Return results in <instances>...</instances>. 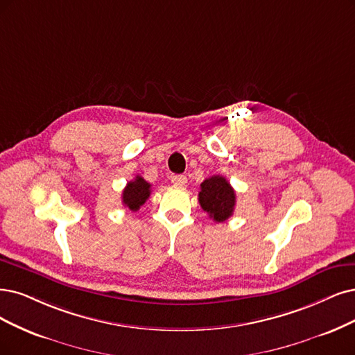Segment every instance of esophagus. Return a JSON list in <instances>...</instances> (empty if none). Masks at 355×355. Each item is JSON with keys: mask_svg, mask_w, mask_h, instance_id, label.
<instances>
[{"mask_svg": "<svg viewBox=\"0 0 355 355\" xmlns=\"http://www.w3.org/2000/svg\"><path fill=\"white\" fill-rule=\"evenodd\" d=\"M171 182H173L174 186L182 187V186L187 184V177L186 175H173V177H171Z\"/></svg>", "mask_w": 355, "mask_h": 355, "instance_id": "1", "label": "esophagus"}]
</instances>
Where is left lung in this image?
Here are the masks:
<instances>
[{
  "label": "left lung",
  "instance_id": "left-lung-1",
  "mask_svg": "<svg viewBox=\"0 0 355 355\" xmlns=\"http://www.w3.org/2000/svg\"><path fill=\"white\" fill-rule=\"evenodd\" d=\"M199 203L215 222H224L234 212L235 191L225 177L214 175L200 184Z\"/></svg>",
  "mask_w": 355,
  "mask_h": 355
}]
</instances>
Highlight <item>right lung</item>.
Returning <instances> with one entry per match:
<instances>
[{
    "mask_svg": "<svg viewBox=\"0 0 355 355\" xmlns=\"http://www.w3.org/2000/svg\"><path fill=\"white\" fill-rule=\"evenodd\" d=\"M150 196V184L143 177L137 175L135 180L127 182L123 190V205L130 211H139L140 206L144 205Z\"/></svg>",
    "mask_w": 355,
    "mask_h": 355,
    "instance_id": "1",
    "label": "right lung"
}]
</instances>
